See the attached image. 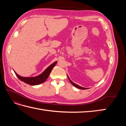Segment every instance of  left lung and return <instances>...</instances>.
I'll list each match as a JSON object with an SVG mask.
<instances>
[{"label":"left lung","mask_w":126,"mask_h":126,"mask_svg":"<svg viewBox=\"0 0 126 126\" xmlns=\"http://www.w3.org/2000/svg\"><path fill=\"white\" fill-rule=\"evenodd\" d=\"M67 76H68V79H69V81H70V82H71V83L73 84L74 87H76V88H79V89H83V90H84V89H87L88 88H84V87H81V86H79V85L78 84H75V83H74L73 81H71V80L70 79V78H69V76H68V75H67Z\"/></svg>","instance_id":"left-lung-1"}]
</instances>
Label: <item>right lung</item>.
<instances>
[{
	"label": "right lung",
	"mask_w": 126,
	"mask_h": 126,
	"mask_svg": "<svg viewBox=\"0 0 126 126\" xmlns=\"http://www.w3.org/2000/svg\"><path fill=\"white\" fill-rule=\"evenodd\" d=\"M57 63V62H55L53 63L50 65L48 66L42 73L39 74L38 76L34 77H23L19 75L18 74L16 73V71H14V72L20 81L25 83L31 85H38L46 81L47 77H49L50 73L51 72L53 68L54 67Z\"/></svg>",
	"instance_id": "obj_1"
}]
</instances>
